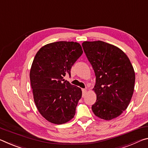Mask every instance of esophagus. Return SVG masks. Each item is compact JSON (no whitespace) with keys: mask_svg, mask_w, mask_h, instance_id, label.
Here are the masks:
<instances>
[{"mask_svg":"<svg viewBox=\"0 0 148 148\" xmlns=\"http://www.w3.org/2000/svg\"><path fill=\"white\" fill-rule=\"evenodd\" d=\"M82 92H83V96H85V94H86V92H87V90H86V89H84V88L82 89Z\"/></svg>","mask_w":148,"mask_h":148,"instance_id":"34e87169","label":"esophagus"}]
</instances>
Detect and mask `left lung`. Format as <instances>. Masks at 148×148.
<instances>
[{
    "instance_id": "8db88e82",
    "label": "left lung",
    "mask_w": 148,
    "mask_h": 148,
    "mask_svg": "<svg viewBox=\"0 0 148 148\" xmlns=\"http://www.w3.org/2000/svg\"><path fill=\"white\" fill-rule=\"evenodd\" d=\"M95 73L94 115L104 120L119 116L127 108L134 88L135 73L129 58L115 46L101 40L82 44Z\"/></svg>"
}]
</instances>
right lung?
Here are the masks:
<instances>
[{"label": "right lung", "mask_w": 148, "mask_h": 148, "mask_svg": "<svg viewBox=\"0 0 148 148\" xmlns=\"http://www.w3.org/2000/svg\"><path fill=\"white\" fill-rule=\"evenodd\" d=\"M83 54L77 42L58 41L44 46L34 58L30 81L34 101L48 121L64 124L73 118L81 89L64 79Z\"/></svg>", "instance_id": "right-lung-1"}]
</instances>
